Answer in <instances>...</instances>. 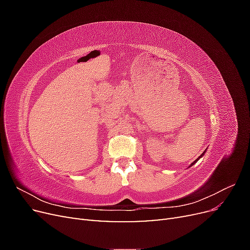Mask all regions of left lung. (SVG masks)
<instances>
[{
	"mask_svg": "<svg viewBox=\"0 0 250 250\" xmlns=\"http://www.w3.org/2000/svg\"><path fill=\"white\" fill-rule=\"evenodd\" d=\"M204 152H206V151H204ZM204 152H203V153H202V154H201V155H200V156H199V157H198V158H197V160H196V161H195V162H193V163H192V164H191V166H193V165H194V164H195V163H197V161H198V160H199V158H200V157H202V156H203V154H204Z\"/></svg>",
	"mask_w": 250,
	"mask_h": 250,
	"instance_id": "obj_1",
	"label": "left lung"
}]
</instances>
